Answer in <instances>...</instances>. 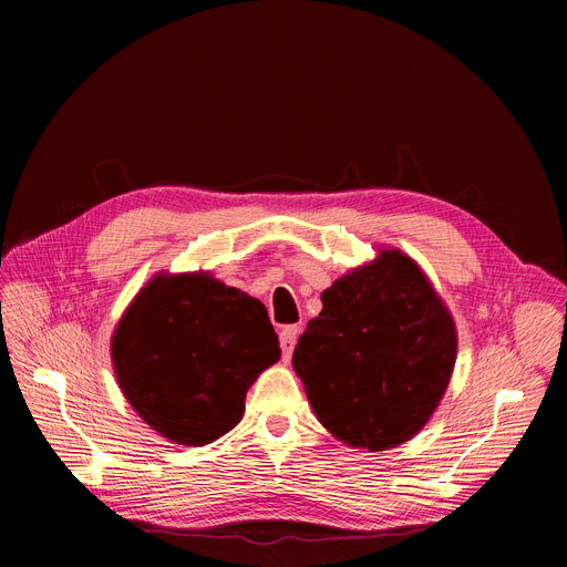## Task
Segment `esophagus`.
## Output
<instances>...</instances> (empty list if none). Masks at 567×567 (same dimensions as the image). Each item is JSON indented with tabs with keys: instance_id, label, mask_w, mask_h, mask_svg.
<instances>
[{
	"instance_id": "obj_1",
	"label": "esophagus",
	"mask_w": 567,
	"mask_h": 567,
	"mask_svg": "<svg viewBox=\"0 0 567 567\" xmlns=\"http://www.w3.org/2000/svg\"><path fill=\"white\" fill-rule=\"evenodd\" d=\"M298 334H300V328L298 326H285L282 332H280V348H282V357L289 359L293 348H296V341H298Z\"/></svg>"
}]
</instances>
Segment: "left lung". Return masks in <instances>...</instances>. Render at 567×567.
I'll return each instance as SVG.
<instances>
[{
    "instance_id": "8db88e82",
    "label": "left lung",
    "mask_w": 567,
    "mask_h": 567,
    "mask_svg": "<svg viewBox=\"0 0 567 567\" xmlns=\"http://www.w3.org/2000/svg\"><path fill=\"white\" fill-rule=\"evenodd\" d=\"M320 300L291 361L318 422L354 449L409 442L453 374L451 311L420 265L396 249H379Z\"/></svg>"
}]
</instances>
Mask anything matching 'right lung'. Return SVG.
<instances>
[{
    "instance_id": "1",
    "label": "right lung",
    "mask_w": 567,
    "mask_h": 567,
    "mask_svg": "<svg viewBox=\"0 0 567 567\" xmlns=\"http://www.w3.org/2000/svg\"><path fill=\"white\" fill-rule=\"evenodd\" d=\"M280 359L267 307L210 274H158L112 337L118 385L158 435L204 446L245 413V396Z\"/></svg>"
}]
</instances>
